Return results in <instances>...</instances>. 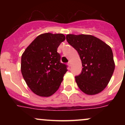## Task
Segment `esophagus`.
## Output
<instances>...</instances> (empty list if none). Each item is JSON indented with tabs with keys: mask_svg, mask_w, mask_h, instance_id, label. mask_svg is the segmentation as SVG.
<instances>
[{
	"mask_svg": "<svg viewBox=\"0 0 125 125\" xmlns=\"http://www.w3.org/2000/svg\"><path fill=\"white\" fill-rule=\"evenodd\" d=\"M67 65H68L69 67L71 66V62L69 61V62L67 63Z\"/></svg>",
	"mask_w": 125,
	"mask_h": 125,
	"instance_id": "esophagus-1",
	"label": "esophagus"
}]
</instances>
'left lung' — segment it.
Wrapping results in <instances>:
<instances>
[{"instance_id":"left-lung-1","label":"left lung","mask_w":125,"mask_h":125,"mask_svg":"<svg viewBox=\"0 0 125 125\" xmlns=\"http://www.w3.org/2000/svg\"><path fill=\"white\" fill-rule=\"evenodd\" d=\"M66 41L76 50L82 61V71L75 76L78 87L89 95L101 92L108 84L115 67L111 48L90 35L69 34Z\"/></svg>"}]
</instances>
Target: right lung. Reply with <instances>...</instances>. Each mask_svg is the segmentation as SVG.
I'll list each match as a JSON object with an SVG mask.
<instances>
[{"label":"right lung","instance_id":"right-lung-1","mask_svg":"<svg viewBox=\"0 0 125 125\" xmlns=\"http://www.w3.org/2000/svg\"><path fill=\"white\" fill-rule=\"evenodd\" d=\"M65 40L61 33H46L39 35L23 53L21 72L27 85L39 96L49 97L61 85L67 66L61 63L57 52L60 44Z\"/></svg>","mask_w":125,"mask_h":125}]
</instances>
